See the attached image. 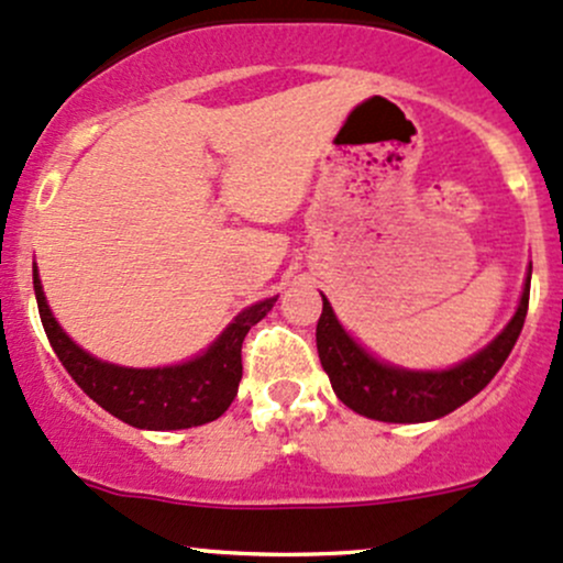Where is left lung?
I'll return each mask as SVG.
<instances>
[{
  "instance_id": "obj_1",
  "label": "left lung",
  "mask_w": 563,
  "mask_h": 563,
  "mask_svg": "<svg viewBox=\"0 0 563 563\" xmlns=\"http://www.w3.org/2000/svg\"><path fill=\"white\" fill-rule=\"evenodd\" d=\"M531 265L526 274L521 300L505 330L481 352L467 356L445 371H408L389 365L367 352L338 322L330 300L322 295V317L317 322V352L332 391L354 413L389 424H421L449 416L459 405L473 400L505 365L521 335L526 308H529Z\"/></svg>"
}]
</instances>
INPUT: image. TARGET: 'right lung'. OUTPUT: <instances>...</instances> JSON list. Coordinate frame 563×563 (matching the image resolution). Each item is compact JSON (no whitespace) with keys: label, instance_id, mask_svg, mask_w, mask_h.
Returning <instances> with one entry per match:
<instances>
[{"label":"right lung","instance_id":"obj_1","mask_svg":"<svg viewBox=\"0 0 563 563\" xmlns=\"http://www.w3.org/2000/svg\"><path fill=\"white\" fill-rule=\"evenodd\" d=\"M34 295H37L47 341L77 386L90 400L110 410L114 419L155 432L209 424L231 408L241 380V343L252 324H257L279 298L274 295L246 306L211 341L209 349L179 365L125 367L88 354L66 335L42 292L37 263H34Z\"/></svg>","mask_w":563,"mask_h":563}]
</instances>
